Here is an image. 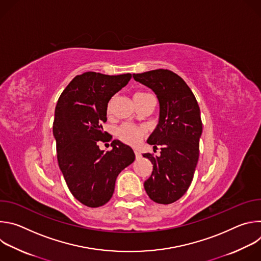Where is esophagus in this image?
I'll list each match as a JSON object with an SVG mask.
<instances>
[{"instance_id":"34e87169","label":"esophagus","mask_w":261,"mask_h":261,"mask_svg":"<svg viewBox=\"0 0 261 261\" xmlns=\"http://www.w3.org/2000/svg\"><path fill=\"white\" fill-rule=\"evenodd\" d=\"M134 154H135V158L136 159H140V157H141V155H140V153L138 152V151H136V150H134Z\"/></svg>"}]
</instances>
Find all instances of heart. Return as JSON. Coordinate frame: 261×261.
<instances>
[{
  "label": "heart",
  "instance_id": "1",
  "mask_svg": "<svg viewBox=\"0 0 261 261\" xmlns=\"http://www.w3.org/2000/svg\"><path fill=\"white\" fill-rule=\"evenodd\" d=\"M152 95L148 94V93H144V92H140L135 94V101H140L142 99H145L147 97H151ZM113 102H114V98H111L107 105H106V111L107 114L110 113L111 110V106H113ZM144 130L140 127H137L135 125L132 124H123L122 126H120L117 130V136L118 138L130 145H134L136 143H138L140 141V139L144 136Z\"/></svg>",
  "mask_w": 261,
  "mask_h": 261
}]
</instances>
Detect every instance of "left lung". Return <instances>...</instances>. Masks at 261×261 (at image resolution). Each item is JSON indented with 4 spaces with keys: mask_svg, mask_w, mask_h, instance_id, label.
I'll list each match as a JSON object with an SVG mask.
<instances>
[{
    "mask_svg": "<svg viewBox=\"0 0 261 261\" xmlns=\"http://www.w3.org/2000/svg\"><path fill=\"white\" fill-rule=\"evenodd\" d=\"M133 77L152 89L160 103L159 124L147 143L155 150L160 147L161 155L143 154L153 164L144 189L153 201L169 204L187 192L193 179L202 133L199 105L187 84L170 70H152Z\"/></svg>",
    "mask_w": 261,
    "mask_h": 261,
    "instance_id": "8db88e82",
    "label": "left lung"
}]
</instances>
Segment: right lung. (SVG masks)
<instances>
[{
    "instance_id": "obj_1",
    "label": "right lung",
    "mask_w": 261,
    "mask_h": 261,
    "mask_svg": "<svg viewBox=\"0 0 261 261\" xmlns=\"http://www.w3.org/2000/svg\"><path fill=\"white\" fill-rule=\"evenodd\" d=\"M131 77L130 73L85 72L70 82L56 106L53 132L59 166L72 195L89 207L110 200L117 176L135 159L132 148L120 140H113V150L107 152L97 145L113 139L102 128L106 105Z\"/></svg>"
}]
</instances>
